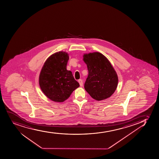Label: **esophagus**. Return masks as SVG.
<instances>
[{
  "label": "esophagus",
  "mask_w": 159,
  "mask_h": 159,
  "mask_svg": "<svg viewBox=\"0 0 159 159\" xmlns=\"http://www.w3.org/2000/svg\"><path fill=\"white\" fill-rule=\"evenodd\" d=\"M78 82L79 83V84L80 85L81 87L83 86V81H82L81 79H79L78 80Z\"/></svg>",
  "instance_id": "1"
}]
</instances>
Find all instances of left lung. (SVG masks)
I'll list each match as a JSON object with an SVG mask.
<instances>
[{
  "mask_svg": "<svg viewBox=\"0 0 159 159\" xmlns=\"http://www.w3.org/2000/svg\"><path fill=\"white\" fill-rule=\"evenodd\" d=\"M83 57L88 70V76L84 84L86 91L98 101L110 97L118 83V75L111 63L98 52L85 53Z\"/></svg>",
  "mask_w": 159,
  "mask_h": 159,
  "instance_id": "left-lung-1",
  "label": "left lung"
}]
</instances>
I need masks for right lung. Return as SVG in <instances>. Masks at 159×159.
I'll return each instance as SVG.
<instances>
[{"instance_id":"add662e5","label":"right lung","mask_w":159,"mask_h":159,"mask_svg":"<svg viewBox=\"0 0 159 159\" xmlns=\"http://www.w3.org/2000/svg\"><path fill=\"white\" fill-rule=\"evenodd\" d=\"M69 59L66 52L53 53L45 61L40 74L39 84L41 90L47 97L56 102L68 99L80 86L72 72L67 70Z\"/></svg>"}]
</instances>
